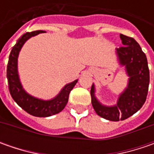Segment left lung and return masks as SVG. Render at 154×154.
<instances>
[{
    "label": "left lung",
    "instance_id": "left-lung-1",
    "mask_svg": "<svg viewBox=\"0 0 154 154\" xmlns=\"http://www.w3.org/2000/svg\"><path fill=\"white\" fill-rule=\"evenodd\" d=\"M120 38L123 46L116 49V53L130 77L128 88L113 107L101 105L94 97L93 85L91 88L92 104L96 113L104 119L114 122L127 119L142 107L146 99L150 80L146 56L139 44L133 38L122 34H120Z\"/></svg>",
    "mask_w": 154,
    "mask_h": 154
}]
</instances>
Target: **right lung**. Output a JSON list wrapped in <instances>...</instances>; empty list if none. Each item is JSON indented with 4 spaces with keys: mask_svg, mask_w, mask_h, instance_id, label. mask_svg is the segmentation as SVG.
<instances>
[{
    "mask_svg": "<svg viewBox=\"0 0 154 154\" xmlns=\"http://www.w3.org/2000/svg\"><path fill=\"white\" fill-rule=\"evenodd\" d=\"M42 32H44V31H34L31 32H26L21 36V38L18 39L16 45L13 47L9 55L8 63L7 68V78L8 81L10 94L13 99L18 103V105H20L22 109L26 110L30 115L38 117H46L57 114L64 109L68 101L69 93L77 83V80L66 85L58 94V96L49 101H44L33 98L23 90L17 71L18 55L21 47L27 39Z\"/></svg>",
    "mask_w": 154,
    "mask_h": 154,
    "instance_id": "add662e5",
    "label": "right lung"
}]
</instances>
